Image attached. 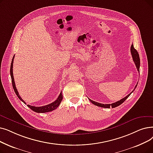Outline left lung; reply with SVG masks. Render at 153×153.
Segmentation results:
<instances>
[{"instance_id":"left-lung-1","label":"left lung","mask_w":153,"mask_h":153,"mask_svg":"<svg viewBox=\"0 0 153 153\" xmlns=\"http://www.w3.org/2000/svg\"><path fill=\"white\" fill-rule=\"evenodd\" d=\"M131 55H132V59H133V61L134 62V64H136V68L138 71V72L139 71V67H140V59H139V54L137 51H136V49H134V45L133 44H132L131 46ZM137 85V84L135 86V88L134 89L136 88ZM133 90V91H134ZM133 91H132L130 94H129L127 96L124 97V98H123L122 99H121L120 101H118L114 103H112V104H101V103H99V102H95L94 101H92L91 99H89V101L93 104H94L97 106H99V107H101V108H110V107H112V108H116V107H117V106H119V105H121L122 103H123L126 99H127V98L131 94V93L133 92Z\"/></svg>"}]
</instances>
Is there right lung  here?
<instances>
[{
  "label": "right lung",
  "mask_w": 153,
  "mask_h": 153,
  "mask_svg": "<svg viewBox=\"0 0 153 153\" xmlns=\"http://www.w3.org/2000/svg\"><path fill=\"white\" fill-rule=\"evenodd\" d=\"M14 56L12 58V62H11V65H10V76H11V79H12V86H13V88H14V90L16 92V95L17 96V97H19V99L21 100V101H22L24 104H26V103L25 102V101L23 100V99L21 98V97L19 96V92L17 91V89H16V84H15V81H14V76H13V62H14ZM62 92H61L60 94L58 96L57 99L56 100L53 102L49 104H48L44 106H41V107H36V106H32L30 105L27 104V105L28 107L32 109V111H34V112H39V113H44V112H50L52 111L53 110L56 109V108H57L58 106L59 105V104H61L62 100Z\"/></svg>",
  "instance_id": "add662e5"
}]
</instances>
